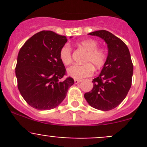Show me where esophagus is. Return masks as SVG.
Masks as SVG:
<instances>
[{
  "instance_id": "obj_1",
  "label": "esophagus",
  "mask_w": 147,
  "mask_h": 147,
  "mask_svg": "<svg viewBox=\"0 0 147 147\" xmlns=\"http://www.w3.org/2000/svg\"><path fill=\"white\" fill-rule=\"evenodd\" d=\"M81 82L80 80H75V84H78V83H80Z\"/></svg>"
}]
</instances>
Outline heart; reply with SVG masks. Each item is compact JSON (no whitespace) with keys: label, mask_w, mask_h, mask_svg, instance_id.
Listing matches in <instances>:
<instances>
[{"label":"heart","mask_w":147,"mask_h":147,"mask_svg":"<svg viewBox=\"0 0 147 147\" xmlns=\"http://www.w3.org/2000/svg\"><path fill=\"white\" fill-rule=\"evenodd\" d=\"M80 47L87 52L84 57L83 65H74L67 69L69 77L75 79H82L92 75L94 67L100 69L106 63L107 54L102 49L97 48L98 42L94 40H86L78 43ZM60 58L62 63L68 65L72 63V49L69 45H65L60 52Z\"/></svg>","instance_id":"b5f03b06"}]
</instances>
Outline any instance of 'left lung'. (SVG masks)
<instances>
[{"instance_id":"left-lung-1","label":"left lung","mask_w":147,"mask_h":147,"mask_svg":"<svg viewBox=\"0 0 147 147\" xmlns=\"http://www.w3.org/2000/svg\"><path fill=\"white\" fill-rule=\"evenodd\" d=\"M88 35L104 40L107 45L108 55L101 72L92 80V90L84 97L94 109L111 110L125 99L131 87L133 64L129 50L121 39L105 30Z\"/></svg>"}]
</instances>
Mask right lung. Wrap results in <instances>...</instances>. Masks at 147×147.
<instances>
[{
    "mask_svg": "<svg viewBox=\"0 0 147 147\" xmlns=\"http://www.w3.org/2000/svg\"><path fill=\"white\" fill-rule=\"evenodd\" d=\"M67 41L64 35L43 30L28 39L19 51L16 67L18 87L23 99L35 109L55 108L75 82L71 78L62 79L65 67L60 52Z\"/></svg>",
    "mask_w": 147,
    "mask_h": 147,
    "instance_id": "1",
    "label": "right lung"
}]
</instances>
